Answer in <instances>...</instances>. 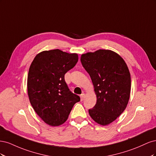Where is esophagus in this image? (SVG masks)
I'll return each instance as SVG.
<instances>
[{
	"instance_id": "34e87169",
	"label": "esophagus",
	"mask_w": 156,
	"mask_h": 156,
	"mask_svg": "<svg viewBox=\"0 0 156 156\" xmlns=\"http://www.w3.org/2000/svg\"><path fill=\"white\" fill-rule=\"evenodd\" d=\"M80 97H81V100L83 101L84 99L85 98V94H81V96H80Z\"/></svg>"
}]
</instances>
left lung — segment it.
<instances>
[{"mask_svg":"<svg viewBox=\"0 0 156 156\" xmlns=\"http://www.w3.org/2000/svg\"><path fill=\"white\" fill-rule=\"evenodd\" d=\"M81 62L90 76L97 101L88 110L98 124L106 126L124 112L129 101L131 76L121 56L111 50L100 49L83 54Z\"/></svg>","mask_w":156,"mask_h":156,"instance_id":"1","label":"left lung"}]
</instances>
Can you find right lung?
<instances>
[{
    "instance_id": "right-lung-1",
    "label": "right lung",
    "mask_w": 156,
    "mask_h": 156,
    "mask_svg": "<svg viewBox=\"0 0 156 156\" xmlns=\"http://www.w3.org/2000/svg\"><path fill=\"white\" fill-rule=\"evenodd\" d=\"M78 61V55L59 49L37 54L29 68L27 78L28 95L31 105L41 119L51 126H58L67 120L79 96L69 90L64 75Z\"/></svg>"
}]
</instances>
